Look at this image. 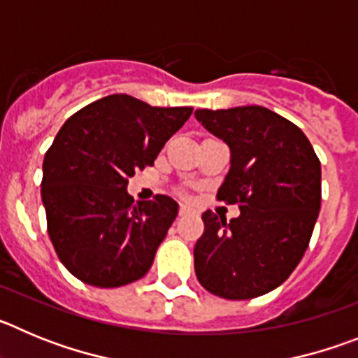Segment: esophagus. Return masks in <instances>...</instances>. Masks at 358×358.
Returning a JSON list of instances; mask_svg holds the SVG:
<instances>
[{"instance_id":"obj_1","label":"esophagus","mask_w":358,"mask_h":358,"mask_svg":"<svg viewBox=\"0 0 358 358\" xmlns=\"http://www.w3.org/2000/svg\"><path fill=\"white\" fill-rule=\"evenodd\" d=\"M192 213H194V210L189 206H186V204H181V206H179V217H186V215Z\"/></svg>"}]
</instances>
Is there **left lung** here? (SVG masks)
Returning <instances> with one entry per match:
<instances>
[{
    "instance_id": "obj_1",
    "label": "left lung",
    "mask_w": 358,
    "mask_h": 358,
    "mask_svg": "<svg viewBox=\"0 0 358 358\" xmlns=\"http://www.w3.org/2000/svg\"><path fill=\"white\" fill-rule=\"evenodd\" d=\"M195 118L231 150L217 201L240 217L202 213L195 274L208 292L252 299L280 287L301 262L321 210V163L292 122L260 106L199 109Z\"/></svg>"
}]
</instances>
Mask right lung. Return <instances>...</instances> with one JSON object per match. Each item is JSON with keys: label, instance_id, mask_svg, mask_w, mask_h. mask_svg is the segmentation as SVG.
Masks as SVG:
<instances>
[{"label": "right lung", "instance_id": "right-lung-1", "mask_svg": "<svg viewBox=\"0 0 358 358\" xmlns=\"http://www.w3.org/2000/svg\"><path fill=\"white\" fill-rule=\"evenodd\" d=\"M192 110L109 94L62 125L44 156L41 197L50 240L73 276L115 289L148 273L177 202L166 195L134 202L129 177L154 164Z\"/></svg>", "mask_w": 358, "mask_h": 358}]
</instances>
